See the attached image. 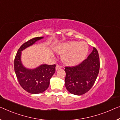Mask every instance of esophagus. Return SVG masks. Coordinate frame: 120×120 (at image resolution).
<instances>
[{"label": "esophagus", "mask_w": 120, "mask_h": 120, "mask_svg": "<svg viewBox=\"0 0 120 120\" xmlns=\"http://www.w3.org/2000/svg\"><path fill=\"white\" fill-rule=\"evenodd\" d=\"M61 67L60 66H59V65H56V68H56V71H58V70H59V69H61Z\"/></svg>", "instance_id": "34e87169"}]
</instances>
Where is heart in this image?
<instances>
[{
    "label": "heart",
    "instance_id": "1",
    "mask_svg": "<svg viewBox=\"0 0 120 120\" xmlns=\"http://www.w3.org/2000/svg\"><path fill=\"white\" fill-rule=\"evenodd\" d=\"M55 49L57 53L63 54L62 60L64 64L74 66L85 59L88 53V46L85 42L70 41L59 45Z\"/></svg>",
    "mask_w": 120,
    "mask_h": 120
}]
</instances>
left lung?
I'll return each mask as SVG.
<instances>
[{"label":"left lung","instance_id":"8db88e82","mask_svg":"<svg viewBox=\"0 0 120 120\" xmlns=\"http://www.w3.org/2000/svg\"><path fill=\"white\" fill-rule=\"evenodd\" d=\"M100 69L98 52L93 48L88 58L79 65L65 67V84L71 94L81 95L88 92L95 82Z\"/></svg>","mask_w":120,"mask_h":120}]
</instances>
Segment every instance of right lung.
<instances>
[{
	"label": "right lung",
	"mask_w": 120,
	"mask_h": 120,
	"mask_svg": "<svg viewBox=\"0 0 120 120\" xmlns=\"http://www.w3.org/2000/svg\"><path fill=\"white\" fill-rule=\"evenodd\" d=\"M44 37H36L25 42L19 48L14 61V71L19 84L31 94L41 93L48 88L49 81L55 71V65H41L35 69H27L21 61V51Z\"/></svg>",
	"instance_id": "1"
}]
</instances>
